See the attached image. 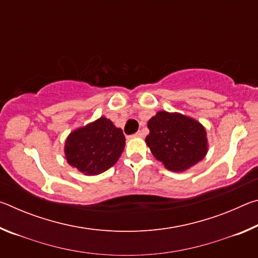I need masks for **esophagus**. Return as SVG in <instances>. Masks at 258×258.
<instances>
[{"label": "esophagus", "mask_w": 258, "mask_h": 258, "mask_svg": "<svg viewBox=\"0 0 258 258\" xmlns=\"http://www.w3.org/2000/svg\"><path fill=\"white\" fill-rule=\"evenodd\" d=\"M142 135H143V134H142V132H141V131H139V132H137V133H135V134H134V137H135V138H141V137H142Z\"/></svg>", "instance_id": "obj_1"}]
</instances>
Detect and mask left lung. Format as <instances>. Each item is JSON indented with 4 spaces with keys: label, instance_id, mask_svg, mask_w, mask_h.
I'll list each match as a JSON object with an SVG mask.
<instances>
[{
    "label": "left lung",
    "instance_id": "obj_1",
    "mask_svg": "<svg viewBox=\"0 0 258 258\" xmlns=\"http://www.w3.org/2000/svg\"><path fill=\"white\" fill-rule=\"evenodd\" d=\"M148 128L147 146L168 171L185 172L207 155L206 128L189 116L161 110L149 119Z\"/></svg>",
    "mask_w": 258,
    "mask_h": 258
}]
</instances>
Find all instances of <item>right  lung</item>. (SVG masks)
Masks as SVG:
<instances>
[{"label":"right lung","instance_id":"obj_1","mask_svg":"<svg viewBox=\"0 0 258 258\" xmlns=\"http://www.w3.org/2000/svg\"><path fill=\"white\" fill-rule=\"evenodd\" d=\"M124 148L123 131L102 116L68 135L64 142V156L72 167L84 175L93 176L112 167Z\"/></svg>","mask_w":258,"mask_h":258}]
</instances>
